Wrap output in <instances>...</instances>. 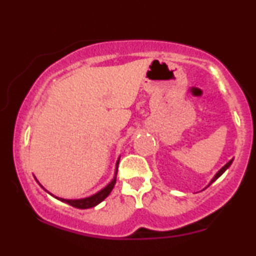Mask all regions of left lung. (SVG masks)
Instances as JSON below:
<instances>
[{"label":"left lung","mask_w":256,"mask_h":256,"mask_svg":"<svg viewBox=\"0 0 256 256\" xmlns=\"http://www.w3.org/2000/svg\"><path fill=\"white\" fill-rule=\"evenodd\" d=\"M232 161H234V158H231V160H230V161H228V164H226V165H225V166H222V168H220V170H219V171L216 173V176H214V177L212 178V180H210V184H208V185H207V186H210V184H212V183H213V182H216V179H218V178L220 177V176H222V173H224V172L226 171V170H228V167H230V166H231ZM207 186H206V188H207Z\"/></svg>","instance_id":"obj_1"}]
</instances>
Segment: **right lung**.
I'll return each mask as SVG.
<instances>
[{
    "label": "right lung",
    "instance_id": "add662e5",
    "mask_svg": "<svg viewBox=\"0 0 256 256\" xmlns=\"http://www.w3.org/2000/svg\"><path fill=\"white\" fill-rule=\"evenodd\" d=\"M119 160H120V156L118 158V161H116V172H114V177L113 179L110 180V183H108L106 186L102 190H100V192H98L96 194H94V195L89 196V198H76V200H70V198H58V196L52 195V192H49L48 190L44 189V186L42 184L38 182V179L34 177V179H36V182L38 183V185H40V188L44 190V192H46L49 194V195H52V198H55L56 200H58V201L61 202H64V204L72 206V207H76V208H79V210H88V208H92L95 207V206H98V204H101L104 200L107 198L108 195L112 192V190H113L114 185H116V173H118V165H119Z\"/></svg>",
    "mask_w": 256,
    "mask_h": 256
}]
</instances>
